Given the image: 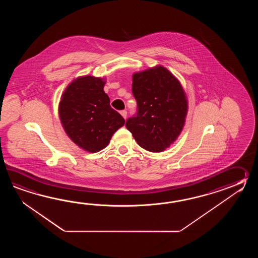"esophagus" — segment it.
Masks as SVG:
<instances>
[{"instance_id": "esophagus-1", "label": "esophagus", "mask_w": 258, "mask_h": 258, "mask_svg": "<svg viewBox=\"0 0 258 258\" xmlns=\"http://www.w3.org/2000/svg\"><path fill=\"white\" fill-rule=\"evenodd\" d=\"M121 114L124 119H126L127 117V111L126 110H121Z\"/></svg>"}]
</instances>
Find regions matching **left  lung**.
I'll return each mask as SVG.
<instances>
[{"label":"left lung","mask_w":258,"mask_h":258,"mask_svg":"<svg viewBox=\"0 0 258 258\" xmlns=\"http://www.w3.org/2000/svg\"><path fill=\"white\" fill-rule=\"evenodd\" d=\"M132 92L137 115L125 126L141 148L161 152L180 136L188 110L181 83L167 68L157 66L133 75Z\"/></svg>","instance_id":"obj_1"}]
</instances>
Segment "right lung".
<instances>
[{
	"label": "right lung",
	"instance_id": "right-lung-1",
	"mask_svg": "<svg viewBox=\"0 0 258 258\" xmlns=\"http://www.w3.org/2000/svg\"><path fill=\"white\" fill-rule=\"evenodd\" d=\"M104 78L85 76L72 81L59 103L60 122L67 136L84 150L96 153L110 143L124 119L110 105Z\"/></svg>",
	"mask_w": 258,
	"mask_h": 258
}]
</instances>
